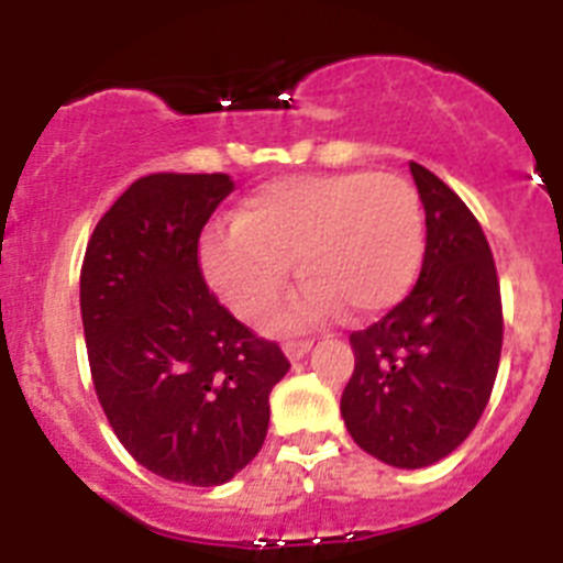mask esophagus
I'll use <instances>...</instances> for the list:
<instances>
[{
	"label": "esophagus",
	"instance_id": "34e87169",
	"mask_svg": "<svg viewBox=\"0 0 563 563\" xmlns=\"http://www.w3.org/2000/svg\"><path fill=\"white\" fill-rule=\"evenodd\" d=\"M310 338H292V341H285V355L290 357V361H298V357H305L307 352H310Z\"/></svg>",
	"mask_w": 563,
	"mask_h": 563
}]
</instances>
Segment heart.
I'll list each match as a JSON object with an SVG mask.
<instances>
[{"label": "heart", "mask_w": 563, "mask_h": 563, "mask_svg": "<svg viewBox=\"0 0 563 563\" xmlns=\"http://www.w3.org/2000/svg\"><path fill=\"white\" fill-rule=\"evenodd\" d=\"M426 220L415 186L389 172L298 174L265 183L236 220L202 242L211 285L239 318L265 316L290 278L292 258L307 285L285 324H310L346 307L355 318L389 310L415 285Z\"/></svg>", "instance_id": "obj_1"}]
</instances>
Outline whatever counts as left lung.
Wrapping results in <instances>:
<instances>
[{"label":"left lung","instance_id":"left-lung-1","mask_svg":"<svg viewBox=\"0 0 563 563\" xmlns=\"http://www.w3.org/2000/svg\"><path fill=\"white\" fill-rule=\"evenodd\" d=\"M426 208L417 285L380 321L352 332L355 372L341 415L366 454L426 467L460 449L494 391L501 355L496 262L471 208L411 163Z\"/></svg>","mask_w":563,"mask_h":563}]
</instances>
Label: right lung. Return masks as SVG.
<instances>
[{"label":"right lung","instance_id":"1","mask_svg":"<svg viewBox=\"0 0 563 563\" xmlns=\"http://www.w3.org/2000/svg\"><path fill=\"white\" fill-rule=\"evenodd\" d=\"M231 191L228 174H146L103 213L81 265L89 372L114 437L152 474L197 487L258 454L290 369L202 278L200 233Z\"/></svg>","mask_w":563,"mask_h":563}]
</instances>
